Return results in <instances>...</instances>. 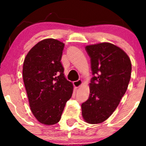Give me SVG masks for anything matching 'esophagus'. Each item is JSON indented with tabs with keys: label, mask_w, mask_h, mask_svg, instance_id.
<instances>
[{
	"label": "esophagus",
	"mask_w": 146,
	"mask_h": 146,
	"mask_svg": "<svg viewBox=\"0 0 146 146\" xmlns=\"http://www.w3.org/2000/svg\"><path fill=\"white\" fill-rule=\"evenodd\" d=\"M73 84L75 86V88H79L82 84V81L81 80H78L77 81H74L73 82Z\"/></svg>",
	"instance_id": "obj_1"
}]
</instances>
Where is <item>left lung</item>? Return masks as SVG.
<instances>
[{"label": "left lung", "mask_w": 146, "mask_h": 146, "mask_svg": "<svg viewBox=\"0 0 146 146\" xmlns=\"http://www.w3.org/2000/svg\"><path fill=\"white\" fill-rule=\"evenodd\" d=\"M85 48L93 77L88 99L82 104V114L86 122L96 124L108 118L119 105L128 86L131 64L127 54L113 44L99 43Z\"/></svg>", "instance_id": "8db88e82"}]
</instances>
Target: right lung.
<instances>
[{
	"label": "right lung",
	"mask_w": 146,
	"mask_h": 146,
	"mask_svg": "<svg viewBox=\"0 0 146 146\" xmlns=\"http://www.w3.org/2000/svg\"><path fill=\"white\" fill-rule=\"evenodd\" d=\"M64 44L53 38L41 40L27 54L23 75L29 105L39 122H58L73 85L66 79L61 63Z\"/></svg>",
	"instance_id": "add662e5"
}]
</instances>
